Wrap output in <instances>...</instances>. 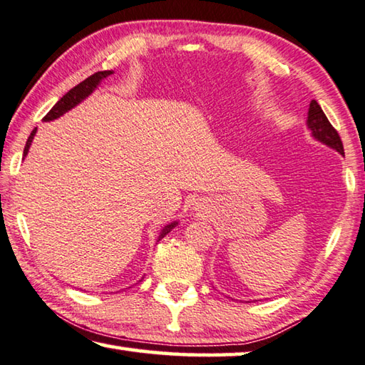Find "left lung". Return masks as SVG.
<instances>
[{"label": "left lung", "instance_id": "left-lung-1", "mask_svg": "<svg viewBox=\"0 0 365 365\" xmlns=\"http://www.w3.org/2000/svg\"><path fill=\"white\" fill-rule=\"evenodd\" d=\"M307 124L316 140L326 143L327 147L336 150L340 155H344L343 143H341L339 132H336L334 125L329 123L327 116L324 115L322 108L319 107V103H317L316 101H311V103H309Z\"/></svg>", "mask_w": 365, "mask_h": 365}]
</instances>
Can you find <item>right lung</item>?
Here are the masks:
<instances>
[{"label": "right lung", "mask_w": 365, "mask_h": 365, "mask_svg": "<svg viewBox=\"0 0 365 365\" xmlns=\"http://www.w3.org/2000/svg\"><path fill=\"white\" fill-rule=\"evenodd\" d=\"M111 73H113L111 70H107V71H97V73H94V75H91L89 78H86L83 83H79L78 86H75V88L70 89V91L67 92V94H65V96L61 98V101H58V102L54 105V107H52V108L49 110V113L43 118V121H52V119L61 118L63 113H67L68 110H71L73 107H76L78 103H81L86 97L91 96L92 92H94V89L97 88L98 84H101V81H102L103 78L110 76ZM35 134H36V129H33L30 137H29V140H26V143H25L24 158L26 156V153H29V148H30V145H31V142H33V137H35ZM175 225H177V222H172V223L168 225V227H164L163 231L160 233V237H158V241H161L163 237L169 233V231H172V228H175Z\"/></svg>", "instance_id": "add662e5"}]
</instances>
